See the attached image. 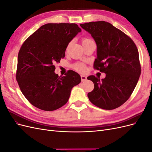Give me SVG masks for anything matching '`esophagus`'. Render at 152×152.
<instances>
[{"label": "esophagus", "instance_id": "esophagus-1", "mask_svg": "<svg viewBox=\"0 0 152 152\" xmlns=\"http://www.w3.org/2000/svg\"><path fill=\"white\" fill-rule=\"evenodd\" d=\"M81 80L82 82H84L87 80V77L85 75H81Z\"/></svg>", "mask_w": 152, "mask_h": 152}]
</instances>
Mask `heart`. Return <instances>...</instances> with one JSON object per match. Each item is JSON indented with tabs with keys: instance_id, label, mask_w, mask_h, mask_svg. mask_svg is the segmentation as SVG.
<instances>
[{
	"instance_id": "heart-1",
	"label": "heart",
	"mask_w": 152,
	"mask_h": 152,
	"mask_svg": "<svg viewBox=\"0 0 152 152\" xmlns=\"http://www.w3.org/2000/svg\"><path fill=\"white\" fill-rule=\"evenodd\" d=\"M91 42H93V40L89 38H84L82 40V45H84L86 44H87V43ZM74 68L77 71H78L79 72H80V73H84L86 70V65L84 63H78L75 64V65H74Z\"/></svg>"
}]
</instances>
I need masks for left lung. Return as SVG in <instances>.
<instances>
[{"label": "left lung", "mask_w": 152, "mask_h": 152, "mask_svg": "<svg viewBox=\"0 0 152 152\" xmlns=\"http://www.w3.org/2000/svg\"><path fill=\"white\" fill-rule=\"evenodd\" d=\"M97 45L94 68L106 73L102 80L94 75L87 79L94 84L87 94L90 102L104 110L121 107L129 98L141 75L138 50L126 34L104 21L80 24Z\"/></svg>", "instance_id": "obj_1"}]
</instances>
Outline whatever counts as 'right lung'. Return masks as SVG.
Here are the masks:
<instances>
[{
  "label": "right lung",
  "mask_w": 152,
  "mask_h": 152,
  "mask_svg": "<svg viewBox=\"0 0 152 152\" xmlns=\"http://www.w3.org/2000/svg\"><path fill=\"white\" fill-rule=\"evenodd\" d=\"M80 31L75 23H48L21 45L16 78L23 94L34 107L44 111L61 108L72 89L81 82L79 73L73 70L59 77L54 65L65 57L69 42Z\"/></svg>",
  "instance_id": "obj_1"
}]
</instances>
